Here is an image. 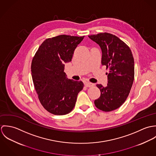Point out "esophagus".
<instances>
[{"label":"esophagus","mask_w":156,"mask_h":156,"mask_svg":"<svg viewBox=\"0 0 156 156\" xmlns=\"http://www.w3.org/2000/svg\"><path fill=\"white\" fill-rule=\"evenodd\" d=\"M94 84L92 83H90V82H85V86L86 87H91L92 86H94Z\"/></svg>","instance_id":"obj_1"}]
</instances>
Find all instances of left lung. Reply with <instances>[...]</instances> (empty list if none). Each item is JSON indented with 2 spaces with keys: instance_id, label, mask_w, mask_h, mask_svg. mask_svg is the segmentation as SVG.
Instances as JSON below:
<instances>
[{
  "instance_id": "1",
  "label": "left lung",
  "mask_w": 156,
  "mask_h": 156,
  "mask_svg": "<svg viewBox=\"0 0 156 156\" xmlns=\"http://www.w3.org/2000/svg\"><path fill=\"white\" fill-rule=\"evenodd\" d=\"M88 37L100 47L101 64L109 70L106 73L107 86L97 85L101 95L94 104L101 111H112L125 102L132 88L134 76L133 56L129 47L114 35L105 32Z\"/></svg>"
}]
</instances>
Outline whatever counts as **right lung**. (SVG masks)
<instances>
[{"mask_svg":"<svg viewBox=\"0 0 156 156\" xmlns=\"http://www.w3.org/2000/svg\"><path fill=\"white\" fill-rule=\"evenodd\" d=\"M61 35L46 39L38 48L31 65V74L39 100L50 113L66 115L71 111L80 91L82 81L68 79L65 63L71 61L75 48L84 38Z\"/></svg>","mask_w":156,"mask_h":156,"instance_id":"obj_1","label":"right lung"}]
</instances>
